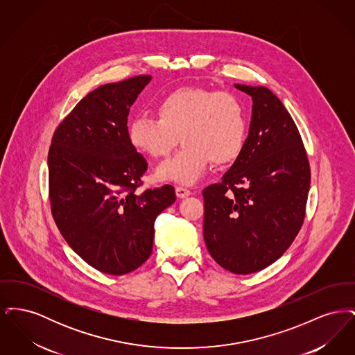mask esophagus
Masks as SVG:
<instances>
[{"mask_svg": "<svg viewBox=\"0 0 355 355\" xmlns=\"http://www.w3.org/2000/svg\"><path fill=\"white\" fill-rule=\"evenodd\" d=\"M175 194H177L178 198H186V197H189L191 194V191L189 189H186V187H182V186H177L175 187Z\"/></svg>", "mask_w": 355, "mask_h": 355, "instance_id": "esophagus-1", "label": "esophagus"}]
</instances>
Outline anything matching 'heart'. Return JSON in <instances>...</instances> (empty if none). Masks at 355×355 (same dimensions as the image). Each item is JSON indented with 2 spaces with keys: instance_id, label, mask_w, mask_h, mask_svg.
Returning a JSON list of instances; mask_svg holds the SVG:
<instances>
[{
  "instance_id": "heart-1",
  "label": "heart",
  "mask_w": 355,
  "mask_h": 355,
  "mask_svg": "<svg viewBox=\"0 0 355 355\" xmlns=\"http://www.w3.org/2000/svg\"><path fill=\"white\" fill-rule=\"evenodd\" d=\"M158 119L137 117L129 123L128 139L135 150L153 159L184 146L157 169V178L181 185L196 184L209 164L234 162L246 142L242 102L227 92L198 86L180 87L155 105Z\"/></svg>"
}]
</instances>
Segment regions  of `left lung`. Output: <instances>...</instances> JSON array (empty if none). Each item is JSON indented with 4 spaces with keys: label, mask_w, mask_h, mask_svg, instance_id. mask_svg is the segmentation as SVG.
<instances>
[{
    "label": "left lung",
    "mask_w": 355,
    "mask_h": 355,
    "mask_svg": "<svg viewBox=\"0 0 355 355\" xmlns=\"http://www.w3.org/2000/svg\"><path fill=\"white\" fill-rule=\"evenodd\" d=\"M234 86L253 100L249 135L220 184L203 190V238L223 269L250 274L275 262L298 234L310 166L294 121L270 89Z\"/></svg>",
    "instance_id": "left-lung-1"
}]
</instances>
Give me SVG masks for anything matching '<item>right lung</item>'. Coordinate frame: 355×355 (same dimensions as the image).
<instances>
[{
    "label": "right lung",
    "mask_w": 355,
    "mask_h": 355,
    "mask_svg": "<svg viewBox=\"0 0 355 355\" xmlns=\"http://www.w3.org/2000/svg\"><path fill=\"white\" fill-rule=\"evenodd\" d=\"M150 81L138 76L97 87L51 139L53 218L69 246L105 274L130 272L150 257L155 218L175 201L171 185L135 193L148 162L128 139V116Z\"/></svg>",
    "instance_id": "right-lung-1"
}]
</instances>
